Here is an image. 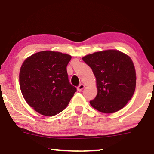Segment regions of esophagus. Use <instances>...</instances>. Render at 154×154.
Returning a JSON list of instances; mask_svg holds the SVG:
<instances>
[{
	"instance_id": "1",
	"label": "esophagus",
	"mask_w": 154,
	"mask_h": 154,
	"mask_svg": "<svg viewBox=\"0 0 154 154\" xmlns=\"http://www.w3.org/2000/svg\"><path fill=\"white\" fill-rule=\"evenodd\" d=\"M84 88H85V85H83V84H81V85H79V86H78V88H77L78 91H79V92L82 91Z\"/></svg>"
}]
</instances>
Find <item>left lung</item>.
Returning <instances> with one entry per match:
<instances>
[{
    "mask_svg": "<svg viewBox=\"0 0 154 154\" xmlns=\"http://www.w3.org/2000/svg\"><path fill=\"white\" fill-rule=\"evenodd\" d=\"M96 78L97 94L90 104L104 113L121 110L131 100L136 72L131 58L116 50L96 52L83 57Z\"/></svg>",
    "mask_w": 154,
    "mask_h": 154,
    "instance_id": "1",
    "label": "left lung"
}]
</instances>
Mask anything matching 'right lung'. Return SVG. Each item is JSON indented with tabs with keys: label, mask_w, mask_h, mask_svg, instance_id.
Here are the masks:
<instances>
[{
	"label": "right lung",
	"mask_w": 154,
	"mask_h": 154,
	"mask_svg": "<svg viewBox=\"0 0 154 154\" xmlns=\"http://www.w3.org/2000/svg\"><path fill=\"white\" fill-rule=\"evenodd\" d=\"M71 56L60 52L41 51L27 57L21 66V92L36 112L52 116L62 112L76 92L70 84L66 66Z\"/></svg>",
	"instance_id": "right-lung-1"
}]
</instances>
